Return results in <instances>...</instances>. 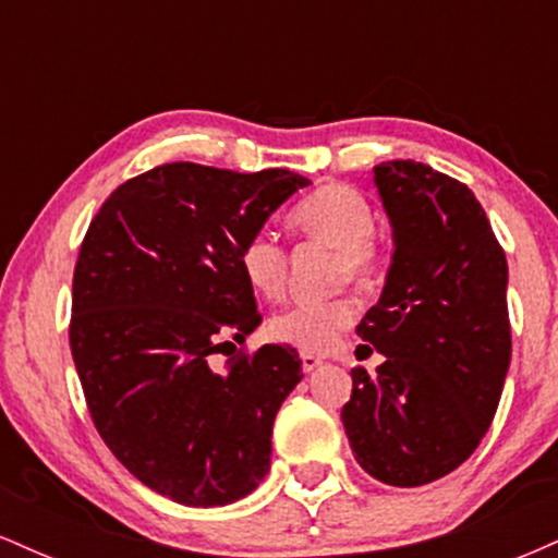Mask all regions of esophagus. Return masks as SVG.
Masks as SVG:
<instances>
[{"label":"esophagus","mask_w":558,"mask_h":558,"mask_svg":"<svg viewBox=\"0 0 558 558\" xmlns=\"http://www.w3.org/2000/svg\"><path fill=\"white\" fill-rule=\"evenodd\" d=\"M323 364V360L315 354H310V351H301V367H304V373H315V369Z\"/></svg>","instance_id":"esophagus-1"}]
</instances>
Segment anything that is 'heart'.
<instances>
[{
	"mask_svg": "<svg viewBox=\"0 0 558 558\" xmlns=\"http://www.w3.org/2000/svg\"><path fill=\"white\" fill-rule=\"evenodd\" d=\"M288 226L338 248V278L369 280L380 267V246L373 228L375 215L360 191L343 183L319 185L288 213ZM243 280L254 293L278 299L286 288L288 257L286 248L267 230L252 233L239 248ZM360 306L351 296L328 301H299L270 319V336L293 349L325 354L341 341V336L356 323Z\"/></svg>",
	"mask_w": 558,
	"mask_h": 558,
	"instance_id": "heart-1",
	"label": "heart"
}]
</instances>
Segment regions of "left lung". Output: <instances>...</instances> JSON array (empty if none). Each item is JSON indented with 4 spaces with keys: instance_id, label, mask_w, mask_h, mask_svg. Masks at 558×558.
Instances as JSON below:
<instances>
[{
    "instance_id": "left-lung-1",
    "label": "left lung",
    "mask_w": 558,
    "mask_h": 558,
    "mask_svg": "<svg viewBox=\"0 0 558 558\" xmlns=\"http://www.w3.org/2000/svg\"><path fill=\"white\" fill-rule=\"evenodd\" d=\"M375 185L396 248L356 336L386 360L375 375L351 369L341 420L367 475L417 488L466 462L488 433L511 362L509 267L464 183L393 159L375 165Z\"/></svg>"
}]
</instances>
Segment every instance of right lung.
Segmentation results:
<instances>
[{
  "label": "right lung",
  "instance_id": "obj_1",
  "mask_svg": "<svg viewBox=\"0 0 558 558\" xmlns=\"http://www.w3.org/2000/svg\"><path fill=\"white\" fill-rule=\"evenodd\" d=\"M310 185L291 170L170 162L101 204L73 275L70 351L101 440L183 506H226L270 470L272 422L304 377L296 349L233 354L262 323L239 248Z\"/></svg>",
  "mask_w": 558,
  "mask_h": 558
}]
</instances>
